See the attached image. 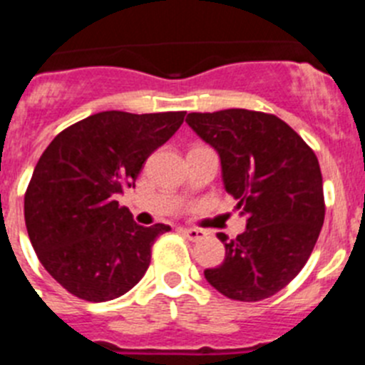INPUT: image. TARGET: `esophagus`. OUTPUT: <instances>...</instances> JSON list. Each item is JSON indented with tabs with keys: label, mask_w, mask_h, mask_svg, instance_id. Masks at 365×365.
<instances>
[{
	"label": "esophagus",
	"mask_w": 365,
	"mask_h": 365,
	"mask_svg": "<svg viewBox=\"0 0 365 365\" xmlns=\"http://www.w3.org/2000/svg\"><path fill=\"white\" fill-rule=\"evenodd\" d=\"M180 234L186 235L190 241H199L206 235L205 230H199V228H180Z\"/></svg>",
	"instance_id": "obj_1"
}]
</instances>
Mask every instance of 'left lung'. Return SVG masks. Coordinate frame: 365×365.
<instances>
[{"label":"left lung","mask_w":365,"mask_h":365,"mask_svg":"<svg viewBox=\"0 0 365 365\" xmlns=\"http://www.w3.org/2000/svg\"><path fill=\"white\" fill-rule=\"evenodd\" d=\"M186 124L221 160L222 185L247 217L235 240L217 234L225 261L205 278L227 298L259 302L307 263L325 217L314 151L282 118L248 109L190 113Z\"/></svg>","instance_id":"obj_1"}]
</instances>
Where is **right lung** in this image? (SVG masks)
I'll return each instance as SVG.
<instances>
[{
    "label": "right lung",
    "mask_w": 365,
    "mask_h": 365,
    "mask_svg": "<svg viewBox=\"0 0 365 365\" xmlns=\"http://www.w3.org/2000/svg\"><path fill=\"white\" fill-rule=\"evenodd\" d=\"M186 111H102L54 137L25 193L29 240L45 270L71 294L108 302L133 289L168 225L140 227L117 195L135 186L146 159Z\"/></svg>",
    "instance_id": "obj_1"
}]
</instances>
